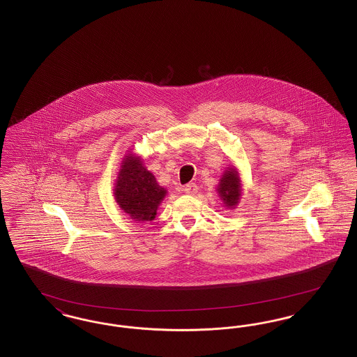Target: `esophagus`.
I'll return each mask as SVG.
<instances>
[{"label":"esophagus","instance_id":"34e87169","mask_svg":"<svg viewBox=\"0 0 357 357\" xmlns=\"http://www.w3.org/2000/svg\"><path fill=\"white\" fill-rule=\"evenodd\" d=\"M183 191L186 192L187 195H195L198 192V186L195 183H188L183 187Z\"/></svg>","mask_w":357,"mask_h":357}]
</instances>
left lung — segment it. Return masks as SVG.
<instances>
[{"label":"left lung","mask_w":357,"mask_h":357,"mask_svg":"<svg viewBox=\"0 0 357 357\" xmlns=\"http://www.w3.org/2000/svg\"><path fill=\"white\" fill-rule=\"evenodd\" d=\"M218 197L221 198L225 207L236 208L242 197V181L239 176V171L236 166L227 167L222 175L218 186Z\"/></svg>","instance_id":"8db88e82"}]
</instances>
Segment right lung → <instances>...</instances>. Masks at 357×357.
I'll return each instance as SVG.
<instances>
[{"mask_svg": "<svg viewBox=\"0 0 357 357\" xmlns=\"http://www.w3.org/2000/svg\"><path fill=\"white\" fill-rule=\"evenodd\" d=\"M167 190L156 182L151 171L144 167L140 156L128 151L120 163L114 197L120 208L139 223L151 222Z\"/></svg>", "mask_w": 357, "mask_h": 357, "instance_id": "add662e5", "label": "right lung"}]
</instances>
